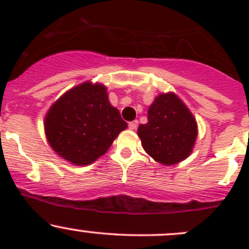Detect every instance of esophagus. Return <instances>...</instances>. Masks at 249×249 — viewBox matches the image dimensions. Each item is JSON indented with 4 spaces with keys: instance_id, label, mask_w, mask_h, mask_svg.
Here are the masks:
<instances>
[{
    "instance_id": "34e87169",
    "label": "esophagus",
    "mask_w": 249,
    "mask_h": 249,
    "mask_svg": "<svg viewBox=\"0 0 249 249\" xmlns=\"http://www.w3.org/2000/svg\"><path fill=\"white\" fill-rule=\"evenodd\" d=\"M137 126H139V122H137V120H134V122L129 123V129L130 130H136Z\"/></svg>"
}]
</instances>
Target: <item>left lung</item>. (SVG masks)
I'll list each match as a JSON object with an SVG mask.
<instances>
[{"label":"left lung","mask_w":249,"mask_h":249,"mask_svg":"<svg viewBox=\"0 0 249 249\" xmlns=\"http://www.w3.org/2000/svg\"><path fill=\"white\" fill-rule=\"evenodd\" d=\"M137 135L149 157L170 166L192 154L197 137V123L175 92H162L148 108V123L140 125Z\"/></svg>","instance_id":"obj_1"}]
</instances>
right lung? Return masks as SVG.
I'll use <instances>...</instances> for the list:
<instances>
[{
	"instance_id": "right-lung-1",
	"label": "right lung",
	"mask_w": 249,
	"mask_h": 249,
	"mask_svg": "<svg viewBox=\"0 0 249 249\" xmlns=\"http://www.w3.org/2000/svg\"><path fill=\"white\" fill-rule=\"evenodd\" d=\"M126 127L119 110L110 105L107 88L90 80L67 90L44 117L52 149L76 166L96 161Z\"/></svg>"
}]
</instances>
